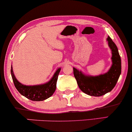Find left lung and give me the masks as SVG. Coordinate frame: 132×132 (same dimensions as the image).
<instances>
[{"label":"left lung","mask_w":132,"mask_h":132,"mask_svg":"<svg viewBox=\"0 0 132 132\" xmlns=\"http://www.w3.org/2000/svg\"><path fill=\"white\" fill-rule=\"evenodd\" d=\"M107 41L112 54V64L107 73L97 76H90L84 75L82 71L73 68L74 76L79 88L91 96H102L111 91L116 85L121 73V61L118 48L109 36Z\"/></svg>","instance_id":"1"}]
</instances>
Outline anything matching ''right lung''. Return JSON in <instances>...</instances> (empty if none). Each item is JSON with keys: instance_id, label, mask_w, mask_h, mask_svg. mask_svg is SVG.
<instances>
[{"instance_id": "add662e5", "label": "right lung", "mask_w": 132, "mask_h": 132, "mask_svg": "<svg viewBox=\"0 0 132 132\" xmlns=\"http://www.w3.org/2000/svg\"><path fill=\"white\" fill-rule=\"evenodd\" d=\"M61 68H58L50 81L46 84L38 85L26 86L20 83L15 78L11 66V73L14 85L21 95L32 101H43L51 97L56 88V82Z\"/></svg>"}]
</instances>
